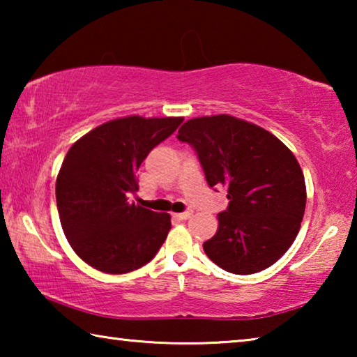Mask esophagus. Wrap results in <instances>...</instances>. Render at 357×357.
I'll return each mask as SVG.
<instances>
[{"label":"esophagus","mask_w":357,"mask_h":357,"mask_svg":"<svg viewBox=\"0 0 357 357\" xmlns=\"http://www.w3.org/2000/svg\"><path fill=\"white\" fill-rule=\"evenodd\" d=\"M173 217H174V219H178V220H187V219H190V217H192V211H185V213L173 214Z\"/></svg>","instance_id":"obj_1"}]
</instances>
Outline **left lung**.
<instances>
[{
	"label": "left lung",
	"mask_w": 357,
	"mask_h": 357,
	"mask_svg": "<svg viewBox=\"0 0 357 357\" xmlns=\"http://www.w3.org/2000/svg\"><path fill=\"white\" fill-rule=\"evenodd\" d=\"M176 137L197 153L209 187L228 193L219 229L203 244L211 261L241 275L274 264L298 236L305 211L304 174L291 151L229 114L189 119Z\"/></svg>",
	"instance_id": "left-lung-1"
}]
</instances>
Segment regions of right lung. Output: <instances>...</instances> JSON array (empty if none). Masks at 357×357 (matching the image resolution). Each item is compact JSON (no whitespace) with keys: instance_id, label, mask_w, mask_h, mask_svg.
Wrapping results in <instances>:
<instances>
[{"instance_id":"right-lung-1","label":"right lung","mask_w":357,"mask_h":357,"mask_svg":"<svg viewBox=\"0 0 357 357\" xmlns=\"http://www.w3.org/2000/svg\"><path fill=\"white\" fill-rule=\"evenodd\" d=\"M184 118L128 116L108 121L72 144L56 178L63 231L84 263L126 274L155 257L172 228L170 215L138 206L137 170L151 149Z\"/></svg>"}]
</instances>
